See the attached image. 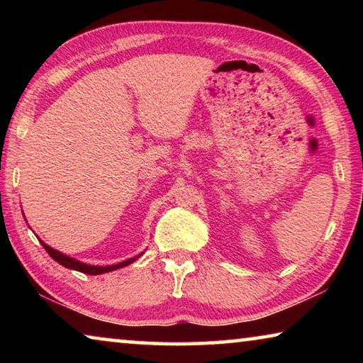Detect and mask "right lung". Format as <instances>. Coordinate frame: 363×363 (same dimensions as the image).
Wrapping results in <instances>:
<instances>
[{
    "instance_id": "obj_1",
    "label": "right lung",
    "mask_w": 363,
    "mask_h": 363,
    "mask_svg": "<svg viewBox=\"0 0 363 363\" xmlns=\"http://www.w3.org/2000/svg\"><path fill=\"white\" fill-rule=\"evenodd\" d=\"M43 247H45V250L48 251V255L52 257L54 261L59 262L60 266H64L67 269H72V270H78V272H83V274H88V275H99V274H106V272H112V270H116V269H121L125 266H130V264H133L134 261L138 259V257L143 256V253L134 256V257H130V259L123 261V262H118V264H112V266H91V264H86V262H82L75 259V257H70L67 256L64 253H60V251L54 250L49 247V245H46L43 240H40Z\"/></svg>"
}]
</instances>
